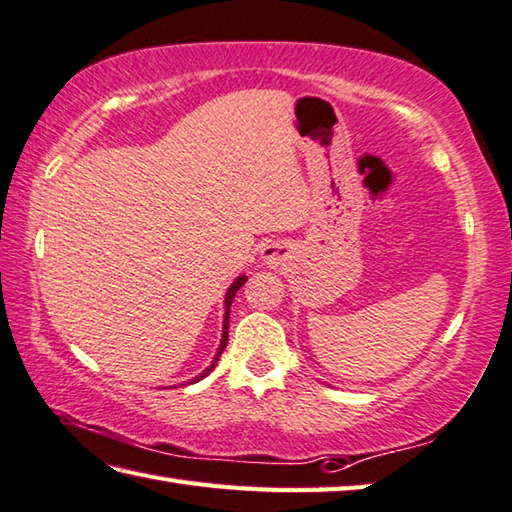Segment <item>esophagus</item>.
<instances>
[{
  "mask_svg": "<svg viewBox=\"0 0 512 512\" xmlns=\"http://www.w3.org/2000/svg\"><path fill=\"white\" fill-rule=\"evenodd\" d=\"M262 259L266 266L271 268H277L280 266L284 259H286V248L282 244H268L264 250H262Z\"/></svg>",
  "mask_w": 512,
  "mask_h": 512,
  "instance_id": "obj_1",
  "label": "esophagus"
}]
</instances>
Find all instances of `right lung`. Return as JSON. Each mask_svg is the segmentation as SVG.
<instances>
[{
	"label": "right lung",
	"mask_w": 512,
	"mask_h": 512,
	"mask_svg": "<svg viewBox=\"0 0 512 512\" xmlns=\"http://www.w3.org/2000/svg\"><path fill=\"white\" fill-rule=\"evenodd\" d=\"M246 280H248V277H246V275H239V277H237V280H235V282H232V284H230V288H228V291H226V300H224V304H226V315H224V336H221V345H219V351H217V356H215V360H212V365H210L208 369H203V371H201V374H199L197 378H192V380H190V383H197V380H201V378H206V376L210 374V371H212V369H215V365H217V360H219V356H221V353H224V349H226V345H228V320H230V304H232V300H235V295H237V291H239V288L246 284ZM190 383H188V385H190Z\"/></svg>",
	"instance_id": "obj_1"
}]
</instances>
